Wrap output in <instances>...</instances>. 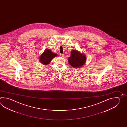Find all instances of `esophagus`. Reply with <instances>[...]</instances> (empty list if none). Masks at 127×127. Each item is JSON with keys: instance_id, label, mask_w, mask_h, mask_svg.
<instances>
[{"instance_id": "1", "label": "esophagus", "mask_w": 127, "mask_h": 127, "mask_svg": "<svg viewBox=\"0 0 127 127\" xmlns=\"http://www.w3.org/2000/svg\"><path fill=\"white\" fill-rule=\"evenodd\" d=\"M60 56L61 57H64V54H60Z\"/></svg>"}]
</instances>
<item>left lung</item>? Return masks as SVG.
<instances>
[{
	"label": "left lung",
	"instance_id": "obj_1",
	"mask_svg": "<svg viewBox=\"0 0 127 127\" xmlns=\"http://www.w3.org/2000/svg\"><path fill=\"white\" fill-rule=\"evenodd\" d=\"M68 62L73 67L78 68L81 67L85 64L86 57L77 50H72L71 52V56L68 58Z\"/></svg>",
	"mask_w": 127,
	"mask_h": 127
}]
</instances>
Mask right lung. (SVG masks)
<instances>
[{"label":"right lung","mask_w":127,"mask_h":127,"mask_svg":"<svg viewBox=\"0 0 127 127\" xmlns=\"http://www.w3.org/2000/svg\"><path fill=\"white\" fill-rule=\"evenodd\" d=\"M57 56V54L53 53L50 50L46 49L41 54L39 60L42 64L47 65L51 62L54 57Z\"/></svg>","instance_id":"add662e5"}]
</instances>
